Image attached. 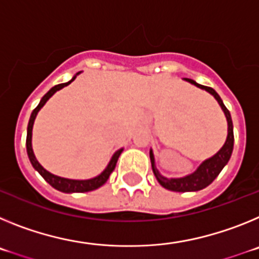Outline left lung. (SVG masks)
Masks as SVG:
<instances>
[{
    "label": "left lung",
    "instance_id": "obj_1",
    "mask_svg": "<svg viewBox=\"0 0 259 259\" xmlns=\"http://www.w3.org/2000/svg\"><path fill=\"white\" fill-rule=\"evenodd\" d=\"M185 81L193 84L197 88L203 89L209 92L212 97L218 101L219 106L223 110L224 115L227 118L228 123V135H227V140L224 143V145L222 146L221 150H219L217 154L212 155L211 158L203 161L200 166L197 167V170L194 171L191 175H187L184 178H164L159 174V171L157 170L155 167V161H154V154H153V150L150 149V162H152V168L153 172H154L155 178H157L158 183L163 187V188L168 189V191L174 192H196L201 191V189L206 188L207 185L211 184L215 180V178L221 174V171L223 170V167L228 163L230 161L231 154H232L233 150V124H232V119H231V114L227 110V107L224 106L222 98L219 97V95L215 92L214 89L210 88V87L201 85V84L196 83L194 80L188 79V77H184Z\"/></svg>",
    "mask_w": 259,
    "mask_h": 259
}]
</instances>
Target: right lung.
<instances>
[{
  "label": "right lung",
  "instance_id": "right-lung-1",
  "mask_svg": "<svg viewBox=\"0 0 259 259\" xmlns=\"http://www.w3.org/2000/svg\"><path fill=\"white\" fill-rule=\"evenodd\" d=\"M79 74L80 72H77V74L75 75V76L72 77L70 81H67V83L54 85L52 89H50L49 92L44 96V97L41 98L40 104H38L37 106H36V109L32 111L31 118H29V122H28V127H27V140H26L27 154H28V158H29V161H31L32 166H33V168H35V170L37 171V172L40 174V175L42 176V178H44V179L47 180L50 185H52L53 188L58 189V191L63 192V193H84V192L95 191V189L102 187V185L107 182V179H109L110 174L113 172L114 168H115L119 155H120V153L123 152V149L116 150V152L114 153L113 157H111V159H110V162H109V164H107L106 168H105V170L102 171V172L98 176H96V178H92V179H88V180L66 179V178H61V176L53 175L52 172H49V171L45 170L44 167L41 166V164L38 163L37 159H36L35 154H33V150H32V128H33V122H35L36 115H37V113L40 111L41 107L47 104L48 100H49V98L57 92V91H59V89H62V88H65V87H67L68 84L72 83V81L75 80V77H76Z\"/></svg>",
  "mask_w": 259,
  "mask_h": 259
}]
</instances>
